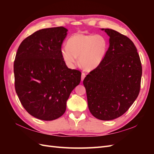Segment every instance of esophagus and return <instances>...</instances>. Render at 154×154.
I'll return each mask as SVG.
<instances>
[{"mask_svg": "<svg viewBox=\"0 0 154 154\" xmlns=\"http://www.w3.org/2000/svg\"><path fill=\"white\" fill-rule=\"evenodd\" d=\"M85 76H86L85 73V72H82V81H83V80H84Z\"/></svg>", "mask_w": 154, "mask_h": 154, "instance_id": "1", "label": "esophagus"}]
</instances>
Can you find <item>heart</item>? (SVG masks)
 Instances as JSON below:
<instances>
[{
  "label": "heart",
  "instance_id": "b5f03b06",
  "mask_svg": "<svg viewBox=\"0 0 154 154\" xmlns=\"http://www.w3.org/2000/svg\"><path fill=\"white\" fill-rule=\"evenodd\" d=\"M67 45L61 49L63 60L69 67H73L77 62L87 71H91L98 67L105 57L108 48V41L101 34H87L77 32L69 37Z\"/></svg>",
  "mask_w": 154,
  "mask_h": 154
}]
</instances>
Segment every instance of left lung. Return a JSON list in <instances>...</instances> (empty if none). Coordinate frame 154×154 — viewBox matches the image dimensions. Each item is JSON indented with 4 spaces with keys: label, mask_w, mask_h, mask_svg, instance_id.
<instances>
[{
    "label": "left lung",
    "mask_w": 154,
    "mask_h": 154,
    "mask_svg": "<svg viewBox=\"0 0 154 154\" xmlns=\"http://www.w3.org/2000/svg\"><path fill=\"white\" fill-rule=\"evenodd\" d=\"M110 36L109 48L100 66L83 80L91 113L97 119L122 116L136 100L141 87L142 66L137 50L127 36L102 29Z\"/></svg>",
    "instance_id": "1"
}]
</instances>
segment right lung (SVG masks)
I'll list each match as a JSON object with an SVG mask.
<instances>
[{
    "instance_id": "add662e5",
    "label": "right lung",
    "mask_w": 154,
    "mask_h": 154,
    "mask_svg": "<svg viewBox=\"0 0 154 154\" xmlns=\"http://www.w3.org/2000/svg\"><path fill=\"white\" fill-rule=\"evenodd\" d=\"M67 31L62 26L37 31L17 50L13 66L15 91L25 110L37 119L61 117L70 94L81 81L82 72L69 69L61 55Z\"/></svg>"
}]
</instances>
